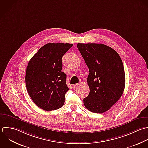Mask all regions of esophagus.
I'll return each instance as SVG.
<instances>
[{"instance_id":"esophagus-1","label":"esophagus","mask_w":148,"mask_h":148,"mask_svg":"<svg viewBox=\"0 0 148 148\" xmlns=\"http://www.w3.org/2000/svg\"><path fill=\"white\" fill-rule=\"evenodd\" d=\"M78 86V84H74V85H73V89H75V88H76Z\"/></svg>"}]
</instances>
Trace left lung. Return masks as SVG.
<instances>
[{"label":"left lung","instance_id":"left-lung-1","mask_svg":"<svg viewBox=\"0 0 148 148\" xmlns=\"http://www.w3.org/2000/svg\"><path fill=\"white\" fill-rule=\"evenodd\" d=\"M89 68V94L84 99L85 107L94 113H103L122 96L125 87L122 60L116 51L103 44H77Z\"/></svg>","mask_w":148,"mask_h":148}]
</instances>
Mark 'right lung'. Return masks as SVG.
Instances as JSON below:
<instances>
[{
  "label": "right lung",
  "mask_w": 148,
  "mask_h": 148,
  "mask_svg": "<svg viewBox=\"0 0 148 148\" xmlns=\"http://www.w3.org/2000/svg\"><path fill=\"white\" fill-rule=\"evenodd\" d=\"M69 43H48L42 46L29 60L25 82L33 101L45 111L61 108L69 90L66 75L62 71V59L72 47Z\"/></svg>",
  "instance_id": "add662e5"
}]
</instances>
